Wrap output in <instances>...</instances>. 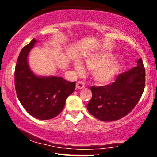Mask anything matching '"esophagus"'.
<instances>
[{"instance_id": "34e87169", "label": "esophagus", "mask_w": 157, "mask_h": 157, "mask_svg": "<svg viewBox=\"0 0 157 157\" xmlns=\"http://www.w3.org/2000/svg\"><path fill=\"white\" fill-rule=\"evenodd\" d=\"M76 87H77V89H78V90L83 89L85 87V83L82 81H78L76 83Z\"/></svg>"}]
</instances>
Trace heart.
I'll return each mask as SVG.
<instances>
[{
  "instance_id": "obj_1",
  "label": "heart",
  "mask_w": 157,
  "mask_h": 157,
  "mask_svg": "<svg viewBox=\"0 0 157 157\" xmlns=\"http://www.w3.org/2000/svg\"><path fill=\"white\" fill-rule=\"evenodd\" d=\"M110 53H100L93 55L86 59L87 67L93 71V78L99 85H107L112 82L119 69V64L113 59ZM74 69L78 74L84 72L82 63L79 61L74 62Z\"/></svg>"
}]
</instances>
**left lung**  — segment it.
<instances>
[{
    "label": "left lung",
    "instance_id": "1",
    "mask_svg": "<svg viewBox=\"0 0 157 157\" xmlns=\"http://www.w3.org/2000/svg\"><path fill=\"white\" fill-rule=\"evenodd\" d=\"M145 87V68L141 58L137 66L121 73L112 84L91 86L88 112L103 121L118 120L128 115L140 100Z\"/></svg>",
    "mask_w": 157,
    "mask_h": 157
}]
</instances>
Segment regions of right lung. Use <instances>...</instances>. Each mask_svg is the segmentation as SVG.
Instances as JSON below:
<instances>
[{"mask_svg":"<svg viewBox=\"0 0 157 157\" xmlns=\"http://www.w3.org/2000/svg\"><path fill=\"white\" fill-rule=\"evenodd\" d=\"M36 42L33 39L20 52L14 74L15 88L20 103L29 115L48 120L62 112L66 99L74 91L75 82L56 76L40 77L31 71L28 56Z\"/></svg>","mask_w":157,"mask_h":157,"instance_id":"right-lung-1","label":"right lung"}]
</instances>
